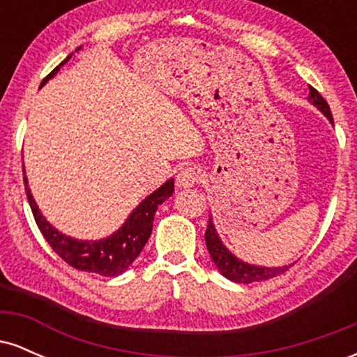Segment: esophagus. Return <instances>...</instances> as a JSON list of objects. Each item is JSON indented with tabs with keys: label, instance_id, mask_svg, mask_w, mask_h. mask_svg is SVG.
Segmentation results:
<instances>
[{
	"label": "esophagus",
	"instance_id": "34e87169",
	"mask_svg": "<svg viewBox=\"0 0 357 357\" xmlns=\"http://www.w3.org/2000/svg\"><path fill=\"white\" fill-rule=\"evenodd\" d=\"M199 169L196 166H186L181 167L178 176H176V184L179 188H191L199 181Z\"/></svg>",
	"mask_w": 357,
	"mask_h": 357
}]
</instances>
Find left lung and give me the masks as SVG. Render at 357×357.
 Instances as JSON below:
<instances>
[{"label": "left lung", "instance_id": "obj_1", "mask_svg": "<svg viewBox=\"0 0 357 357\" xmlns=\"http://www.w3.org/2000/svg\"><path fill=\"white\" fill-rule=\"evenodd\" d=\"M309 100L310 104H314L321 112L331 121V124H334L333 114H331L329 104H327L326 99L317 92L314 87H309ZM204 240H206L208 252H210L211 260L215 261L216 268L220 270V273L223 277H227L228 280L236 282V284H252V282H261L268 280V278H273L280 273H284L289 270L292 265H285V267H258V265H250L247 261L236 258L233 253L221 243L218 233H216L215 225H213V220L210 216V221H208L206 233H204Z\"/></svg>", "mask_w": 357, "mask_h": 357}]
</instances>
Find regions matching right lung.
Here are the masks:
<instances>
[{
    "label": "right lung",
    "mask_w": 357,
    "mask_h": 357,
    "mask_svg": "<svg viewBox=\"0 0 357 357\" xmlns=\"http://www.w3.org/2000/svg\"><path fill=\"white\" fill-rule=\"evenodd\" d=\"M70 59L72 55H68L59 67L53 68L45 77L42 85L47 84L52 77H55L61 65L67 63ZM23 181L24 190H26L28 203H30L31 211H33L36 225H38L40 231H42L45 240L48 241V245L55 250L56 255L63 258L73 268L82 270V272L99 273V275L104 277L121 275V273H124L132 265V261L139 257V253L142 252L147 240H149L151 231H153L155 210L174 191V179H167L161 188L151 192L144 202L136 206V210L130 213L126 223L116 233H112L107 238L89 241L72 238V236L63 235L56 228H53L45 220V216L38 210V206H36L33 196L30 192V188H28L26 176H23Z\"/></svg>",
    "instance_id": "1"
}]
</instances>
